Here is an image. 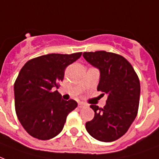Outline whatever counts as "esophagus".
<instances>
[{
    "instance_id": "obj_1",
    "label": "esophagus",
    "mask_w": 159,
    "mask_h": 159,
    "mask_svg": "<svg viewBox=\"0 0 159 159\" xmlns=\"http://www.w3.org/2000/svg\"><path fill=\"white\" fill-rule=\"evenodd\" d=\"M85 106H86V105H85L84 103H82V102H79V103H78V107H79V108L84 107Z\"/></svg>"
}]
</instances>
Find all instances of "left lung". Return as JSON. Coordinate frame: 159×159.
<instances>
[{
  "label": "left lung",
  "mask_w": 159,
  "mask_h": 159,
  "mask_svg": "<svg viewBox=\"0 0 159 159\" xmlns=\"http://www.w3.org/2000/svg\"><path fill=\"white\" fill-rule=\"evenodd\" d=\"M82 56L99 70L97 89L107 98L103 108L91 105L95 114L93 120L86 123V129L98 141H115L127 133L137 117L140 98L139 77L122 56L105 51L83 52Z\"/></svg>",
  "instance_id": "1"
}]
</instances>
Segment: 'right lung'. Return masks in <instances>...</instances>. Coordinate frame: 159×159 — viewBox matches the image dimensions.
I'll use <instances>...</instances> for the list:
<instances>
[{
	"mask_svg": "<svg viewBox=\"0 0 159 159\" xmlns=\"http://www.w3.org/2000/svg\"><path fill=\"white\" fill-rule=\"evenodd\" d=\"M82 56L47 54L28 61L14 84L15 108L20 124L36 139L48 140L58 135L66 117L77 107L72 99L65 101L57 92L67 66Z\"/></svg>",
	"mask_w": 159,
	"mask_h": 159,
	"instance_id": "1",
	"label": "right lung"
}]
</instances>
